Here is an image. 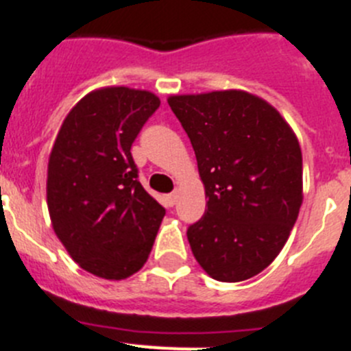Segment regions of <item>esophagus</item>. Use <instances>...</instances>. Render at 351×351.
<instances>
[{
	"label": "esophagus",
	"instance_id": "1",
	"mask_svg": "<svg viewBox=\"0 0 351 351\" xmlns=\"http://www.w3.org/2000/svg\"><path fill=\"white\" fill-rule=\"evenodd\" d=\"M176 197H178V195H176V192H171V194L166 195V201H168L169 206H175V204H176Z\"/></svg>",
	"mask_w": 351,
	"mask_h": 351
}]
</instances>
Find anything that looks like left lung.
<instances>
[{
	"mask_svg": "<svg viewBox=\"0 0 351 351\" xmlns=\"http://www.w3.org/2000/svg\"><path fill=\"white\" fill-rule=\"evenodd\" d=\"M204 183L206 211L187 229L199 266L243 282L282 252L302 204L299 141L269 103L245 90L171 96Z\"/></svg>",
	"mask_w": 351,
	"mask_h": 351,
	"instance_id": "left-lung-1",
	"label": "left lung"
}]
</instances>
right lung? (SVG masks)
<instances>
[{
	"label": "right lung",
	"instance_id": "obj_1",
	"mask_svg": "<svg viewBox=\"0 0 351 351\" xmlns=\"http://www.w3.org/2000/svg\"><path fill=\"white\" fill-rule=\"evenodd\" d=\"M159 105L148 90H93L68 113L50 152L53 230L82 269L105 280H124L143 267L166 215L138 182L131 156Z\"/></svg>",
	"mask_w": 351,
	"mask_h": 351
}]
</instances>
